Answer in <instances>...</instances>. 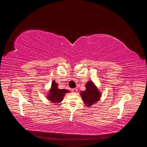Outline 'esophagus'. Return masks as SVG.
Instances as JSON below:
<instances>
[{
	"mask_svg": "<svg viewBox=\"0 0 147 147\" xmlns=\"http://www.w3.org/2000/svg\"><path fill=\"white\" fill-rule=\"evenodd\" d=\"M72 91L74 92H77V89H76V88H73V89H72Z\"/></svg>",
	"mask_w": 147,
	"mask_h": 147,
	"instance_id": "obj_1",
	"label": "esophagus"
}]
</instances>
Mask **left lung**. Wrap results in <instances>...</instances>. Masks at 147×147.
<instances>
[{
	"label": "left lung",
	"mask_w": 147,
	"mask_h": 147,
	"mask_svg": "<svg viewBox=\"0 0 147 147\" xmlns=\"http://www.w3.org/2000/svg\"><path fill=\"white\" fill-rule=\"evenodd\" d=\"M81 96L84 103L86 106H91L100 99V92L92 82L86 84V90L81 92Z\"/></svg>",
	"instance_id": "left-lung-1"
}]
</instances>
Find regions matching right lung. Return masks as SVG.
Returning a JSON list of instances; mask_svg holds the SVG:
<instances>
[{
	"instance_id": "obj_1",
	"label": "right lung",
	"mask_w": 147,
	"mask_h": 147,
	"mask_svg": "<svg viewBox=\"0 0 147 147\" xmlns=\"http://www.w3.org/2000/svg\"><path fill=\"white\" fill-rule=\"evenodd\" d=\"M69 92L68 90H66L65 89H59L57 87V84L55 81H53L51 84L50 94L48 96V99L52 102L59 103L63 100L65 93Z\"/></svg>"
}]
</instances>
